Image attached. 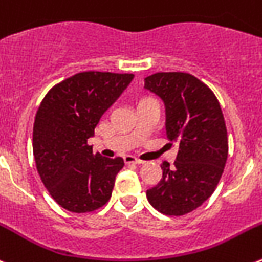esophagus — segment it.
<instances>
[{"label": "esophagus", "mask_w": 262, "mask_h": 262, "mask_svg": "<svg viewBox=\"0 0 262 262\" xmlns=\"http://www.w3.org/2000/svg\"><path fill=\"white\" fill-rule=\"evenodd\" d=\"M124 162H125L126 164H142L143 162L140 159H137L136 157H133V155H125L124 157Z\"/></svg>", "instance_id": "esophagus-1"}]
</instances>
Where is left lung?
Segmentation results:
<instances>
[{
	"mask_svg": "<svg viewBox=\"0 0 262 262\" xmlns=\"http://www.w3.org/2000/svg\"><path fill=\"white\" fill-rule=\"evenodd\" d=\"M145 89L166 108V134L179 147L173 167L163 162V176L146 192L152 207L166 215H184L206 201L218 185L228 154L227 129L213 91L192 74L155 73Z\"/></svg>",
	"mask_w": 262,
	"mask_h": 262,
	"instance_id": "left-lung-1",
	"label": "left lung"
}]
</instances>
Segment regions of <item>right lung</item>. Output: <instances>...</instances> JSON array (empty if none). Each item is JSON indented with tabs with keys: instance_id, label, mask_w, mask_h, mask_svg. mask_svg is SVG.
Instances as JSON below:
<instances>
[{
	"instance_id": "add662e5",
	"label": "right lung",
	"mask_w": 262,
	"mask_h": 262,
	"mask_svg": "<svg viewBox=\"0 0 262 262\" xmlns=\"http://www.w3.org/2000/svg\"><path fill=\"white\" fill-rule=\"evenodd\" d=\"M133 74L83 72L53 86L36 112L32 150L40 179L61 207L89 213L112 194L122 158L93 152L87 140Z\"/></svg>"
}]
</instances>
